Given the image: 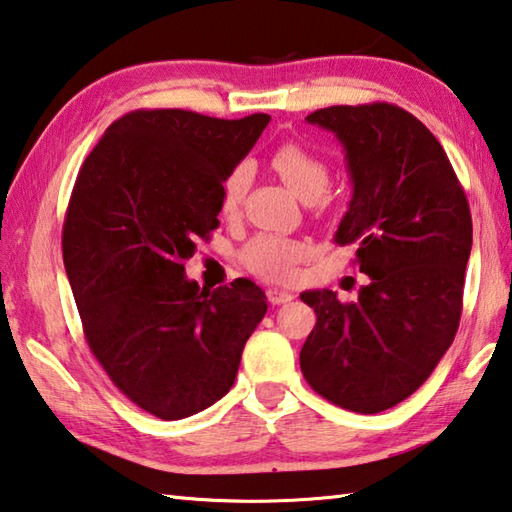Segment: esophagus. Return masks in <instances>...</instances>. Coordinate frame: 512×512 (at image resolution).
I'll return each instance as SVG.
<instances>
[{
	"label": "esophagus",
	"mask_w": 512,
	"mask_h": 512,
	"mask_svg": "<svg viewBox=\"0 0 512 512\" xmlns=\"http://www.w3.org/2000/svg\"><path fill=\"white\" fill-rule=\"evenodd\" d=\"M266 297H268V302L273 304V306H279V304H288L290 299H293V295H290L288 290H277V288H268Z\"/></svg>",
	"instance_id": "obj_1"
}]
</instances>
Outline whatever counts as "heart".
<instances>
[{"label":"heart","mask_w":512,"mask_h":512,"mask_svg":"<svg viewBox=\"0 0 512 512\" xmlns=\"http://www.w3.org/2000/svg\"><path fill=\"white\" fill-rule=\"evenodd\" d=\"M270 166L284 179V184L304 202H315L324 195L330 182V166L322 155L297 144L286 142L270 153ZM250 186V166L239 162L228 170L222 188H219V210L222 215L233 217L242 208ZM308 255V244L302 239L284 235H257L242 250V262L255 275L270 282H288L295 273V266Z\"/></svg>","instance_id":"b5f03b06"}]
</instances>
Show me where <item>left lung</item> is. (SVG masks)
<instances>
[{"label": "left lung", "instance_id": "left-lung-1", "mask_svg": "<svg viewBox=\"0 0 512 512\" xmlns=\"http://www.w3.org/2000/svg\"><path fill=\"white\" fill-rule=\"evenodd\" d=\"M306 122L346 150L353 199L335 242L355 244L368 284L355 302L328 288L302 293L317 324L299 366L330 404L375 415L413 395L453 344L473 219L442 144L408 110L328 106Z\"/></svg>", "mask_w": 512, "mask_h": 512}]
</instances>
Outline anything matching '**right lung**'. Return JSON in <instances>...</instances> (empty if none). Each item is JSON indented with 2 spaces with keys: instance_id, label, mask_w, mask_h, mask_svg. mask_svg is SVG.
<instances>
[{
  "instance_id": "1",
  "label": "right lung",
  "mask_w": 512,
  "mask_h": 512,
  "mask_svg": "<svg viewBox=\"0 0 512 512\" xmlns=\"http://www.w3.org/2000/svg\"><path fill=\"white\" fill-rule=\"evenodd\" d=\"M268 122L133 110L106 128L70 193L62 253L90 353L130 402L166 422L228 393L266 315L250 279L199 288L184 259L219 226L224 177Z\"/></svg>"
}]
</instances>
